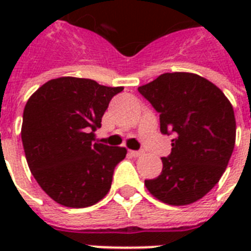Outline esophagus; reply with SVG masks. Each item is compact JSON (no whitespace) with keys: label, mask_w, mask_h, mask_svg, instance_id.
<instances>
[{"label":"esophagus","mask_w":251,"mask_h":251,"mask_svg":"<svg viewBox=\"0 0 251 251\" xmlns=\"http://www.w3.org/2000/svg\"><path fill=\"white\" fill-rule=\"evenodd\" d=\"M129 153L133 157H139V156H142V155H143V151H134V150H130Z\"/></svg>","instance_id":"34e87169"}]
</instances>
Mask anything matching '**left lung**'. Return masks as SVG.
Masks as SVG:
<instances>
[{
  "instance_id": "obj_1",
  "label": "left lung",
  "mask_w": 251,
  "mask_h": 251,
  "mask_svg": "<svg viewBox=\"0 0 251 251\" xmlns=\"http://www.w3.org/2000/svg\"><path fill=\"white\" fill-rule=\"evenodd\" d=\"M160 116V131L171 135L172 152L163 171L145 185L172 206L203 198L226 172L236 142L232 104L220 88L191 73H165L138 88Z\"/></svg>"
}]
</instances>
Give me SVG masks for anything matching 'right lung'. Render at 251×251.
<instances>
[{
  "mask_svg": "<svg viewBox=\"0 0 251 251\" xmlns=\"http://www.w3.org/2000/svg\"><path fill=\"white\" fill-rule=\"evenodd\" d=\"M122 90L62 76L43 84L25 104L21 134L27 164L62 206L83 208L108 194L114 168L127 151L99 143L94 131Z\"/></svg>",
  "mask_w": 251,
  "mask_h": 251,
  "instance_id": "1",
  "label": "right lung"
}]
</instances>
